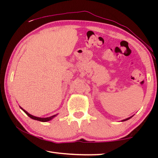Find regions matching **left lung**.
<instances>
[{
    "label": "left lung",
    "mask_w": 158,
    "mask_h": 158,
    "mask_svg": "<svg viewBox=\"0 0 158 158\" xmlns=\"http://www.w3.org/2000/svg\"><path fill=\"white\" fill-rule=\"evenodd\" d=\"M133 116H130V117H129V118H125V119H124V120H122L121 121H127V120H129L130 118H132Z\"/></svg>",
    "instance_id": "left-lung-1"
}]
</instances>
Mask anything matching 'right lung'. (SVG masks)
Here are the masks:
<instances>
[{"label": "right lung", "mask_w": 158, "mask_h": 158, "mask_svg": "<svg viewBox=\"0 0 158 158\" xmlns=\"http://www.w3.org/2000/svg\"><path fill=\"white\" fill-rule=\"evenodd\" d=\"M20 108L22 109V110L25 112V113L28 115V116L31 118H32V119H33V120H36V121H41V122H47V121H51V120H52L53 118L54 117H56L57 116L58 114H56V115H53V116H50V117H47V118H40V117H37V116H33V115H31V114H30L29 113H28L27 111H26L25 109H23L22 107H21L20 106Z\"/></svg>", "instance_id": "add662e5"}]
</instances>
